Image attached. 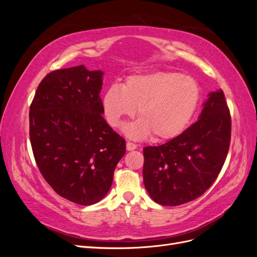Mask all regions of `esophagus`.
I'll use <instances>...</instances> for the list:
<instances>
[{
	"mask_svg": "<svg viewBox=\"0 0 257 257\" xmlns=\"http://www.w3.org/2000/svg\"><path fill=\"white\" fill-rule=\"evenodd\" d=\"M137 148V145L136 144H134V143H131V142H127L126 143V150L127 151H133V150H135Z\"/></svg>",
	"mask_w": 257,
	"mask_h": 257,
	"instance_id": "34e87169",
	"label": "esophagus"
}]
</instances>
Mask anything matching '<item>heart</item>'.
<instances>
[{
  "mask_svg": "<svg viewBox=\"0 0 257 257\" xmlns=\"http://www.w3.org/2000/svg\"><path fill=\"white\" fill-rule=\"evenodd\" d=\"M200 98L197 81L174 72L131 76L123 83L107 89L103 104L107 122L118 127L136 111L139 119L124 131L135 139L153 134L154 138L177 136L190 122Z\"/></svg>",
  "mask_w": 257,
  "mask_h": 257,
  "instance_id": "b5f03b06",
  "label": "heart"
}]
</instances>
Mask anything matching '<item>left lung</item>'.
Masks as SVG:
<instances>
[{
	"instance_id": "1",
	"label": "left lung",
	"mask_w": 257,
	"mask_h": 257,
	"mask_svg": "<svg viewBox=\"0 0 257 257\" xmlns=\"http://www.w3.org/2000/svg\"><path fill=\"white\" fill-rule=\"evenodd\" d=\"M231 118L224 92L209 94L199 120L161 146L144 148V184L160 205L198 198L213 184L226 160Z\"/></svg>"
}]
</instances>
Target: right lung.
Wrapping results in <instances>:
<instances>
[{
  "label": "right lung",
  "mask_w": 257,
  "mask_h": 257,
  "mask_svg": "<svg viewBox=\"0 0 257 257\" xmlns=\"http://www.w3.org/2000/svg\"><path fill=\"white\" fill-rule=\"evenodd\" d=\"M103 72L83 65L57 69L38 84L30 106V141L45 180L81 206L109 191L125 141L103 118Z\"/></svg>",
  "instance_id": "1"
}]
</instances>
